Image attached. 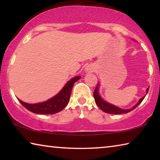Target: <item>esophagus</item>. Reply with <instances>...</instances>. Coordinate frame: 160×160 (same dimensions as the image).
Masks as SVG:
<instances>
[{
	"mask_svg": "<svg viewBox=\"0 0 160 160\" xmlns=\"http://www.w3.org/2000/svg\"><path fill=\"white\" fill-rule=\"evenodd\" d=\"M85 72H93L94 70V68L93 66H92V65H88L85 67Z\"/></svg>",
	"mask_w": 160,
	"mask_h": 160,
	"instance_id": "34e87169",
	"label": "esophagus"
}]
</instances>
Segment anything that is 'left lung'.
<instances>
[{"label":"left lung","instance_id":"8db88e82","mask_svg":"<svg viewBox=\"0 0 160 160\" xmlns=\"http://www.w3.org/2000/svg\"><path fill=\"white\" fill-rule=\"evenodd\" d=\"M99 84H97L95 90H94V100H95V103L97 104V106L99 107V109L102 110L103 112L108 113H111V114H121V113H126L130 112L131 111L133 110L138 106L140 103L142 102V100L144 99L145 97L144 96L143 97H142V98H140L139 99L138 102L135 106L131 108V109H121V108L116 107L112 104H110V103L107 102L106 101H104V100L102 98L101 96H100L99 92ZM148 90H149V88H147V90H146V94H147Z\"/></svg>","mask_w":160,"mask_h":160}]
</instances>
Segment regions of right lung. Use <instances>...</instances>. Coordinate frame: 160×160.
<instances>
[{"instance_id": "1", "label": "right lung", "mask_w": 160, "mask_h": 160, "mask_svg": "<svg viewBox=\"0 0 160 160\" xmlns=\"http://www.w3.org/2000/svg\"><path fill=\"white\" fill-rule=\"evenodd\" d=\"M80 76H76L68 81L58 94L51 97V99H48L47 101L36 103V104H29L19 99L18 100L24 107L32 113L37 114H54L61 112L66 107L69 102L74 83L80 80Z\"/></svg>"}]
</instances>
